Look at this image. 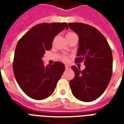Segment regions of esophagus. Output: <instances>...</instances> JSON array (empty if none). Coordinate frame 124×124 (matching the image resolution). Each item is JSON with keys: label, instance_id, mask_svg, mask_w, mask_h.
<instances>
[{"label": "esophagus", "instance_id": "34e87169", "mask_svg": "<svg viewBox=\"0 0 124 124\" xmlns=\"http://www.w3.org/2000/svg\"><path fill=\"white\" fill-rule=\"evenodd\" d=\"M71 69V66L70 65H66V70H70Z\"/></svg>", "mask_w": 124, "mask_h": 124}]
</instances>
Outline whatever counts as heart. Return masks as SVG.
I'll use <instances>...</instances> for the list:
<instances>
[{"instance_id":"1","label":"heart","mask_w":124,"mask_h":124,"mask_svg":"<svg viewBox=\"0 0 124 124\" xmlns=\"http://www.w3.org/2000/svg\"><path fill=\"white\" fill-rule=\"evenodd\" d=\"M74 34H75V33H73V32H68V33L66 34V37H70V36L72 35H74ZM62 60L64 61V62H67V61H68V56H62Z\"/></svg>"}]
</instances>
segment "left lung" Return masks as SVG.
<instances>
[{"mask_svg":"<svg viewBox=\"0 0 124 124\" xmlns=\"http://www.w3.org/2000/svg\"><path fill=\"white\" fill-rule=\"evenodd\" d=\"M79 37L75 62H84L85 68L72 66L75 77L70 81L71 92L78 100L92 102L107 88L113 73L111 49L104 36L94 27L82 23H69Z\"/></svg>","mask_w":124,"mask_h":124,"instance_id":"8db88e82","label":"left lung"}]
</instances>
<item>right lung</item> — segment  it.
<instances>
[{
	"label": "right lung",
	"instance_id": "1",
	"mask_svg": "<svg viewBox=\"0 0 124 124\" xmlns=\"http://www.w3.org/2000/svg\"><path fill=\"white\" fill-rule=\"evenodd\" d=\"M66 28L67 23H42L31 28L19 40L13 64L15 77L24 93L35 100L52 94L64 72L65 66L55 62L45 66L42 57L50 50L54 37Z\"/></svg>",
	"mask_w": 124,
	"mask_h": 124
}]
</instances>
